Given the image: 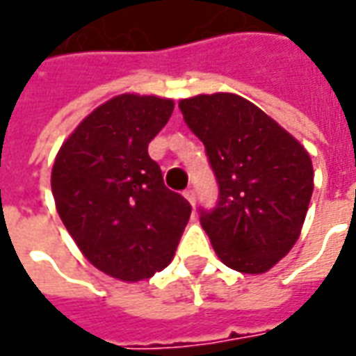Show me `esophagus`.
I'll list each match as a JSON object with an SVG mask.
<instances>
[{
    "label": "esophagus",
    "instance_id": "34e87169",
    "mask_svg": "<svg viewBox=\"0 0 356 356\" xmlns=\"http://www.w3.org/2000/svg\"><path fill=\"white\" fill-rule=\"evenodd\" d=\"M184 197H186V200H188V202L192 203H195V192H193L192 188H190V190H186V192H184Z\"/></svg>",
    "mask_w": 356,
    "mask_h": 356
}]
</instances>
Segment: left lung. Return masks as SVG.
Instances as JSON below:
<instances>
[{"instance_id": "8db88e82", "label": "left lung", "mask_w": 356, "mask_h": 356, "mask_svg": "<svg viewBox=\"0 0 356 356\" xmlns=\"http://www.w3.org/2000/svg\"><path fill=\"white\" fill-rule=\"evenodd\" d=\"M178 106L219 186L215 207H200L203 230L225 266L266 273L298 240L314 190L310 156L238 95H200Z\"/></svg>"}]
</instances>
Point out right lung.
<instances>
[{
  "mask_svg": "<svg viewBox=\"0 0 356 356\" xmlns=\"http://www.w3.org/2000/svg\"><path fill=\"white\" fill-rule=\"evenodd\" d=\"M174 102L120 95L81 122L51 168V193L65 229L92 266L141 281L170 264L192 205L164 186L147 147Z\"/></svg>",
  "mask_w": 356,
  "mask_h": 356,
  "instance_id": "1",
  "label": "right lung"
}]
</instances>
